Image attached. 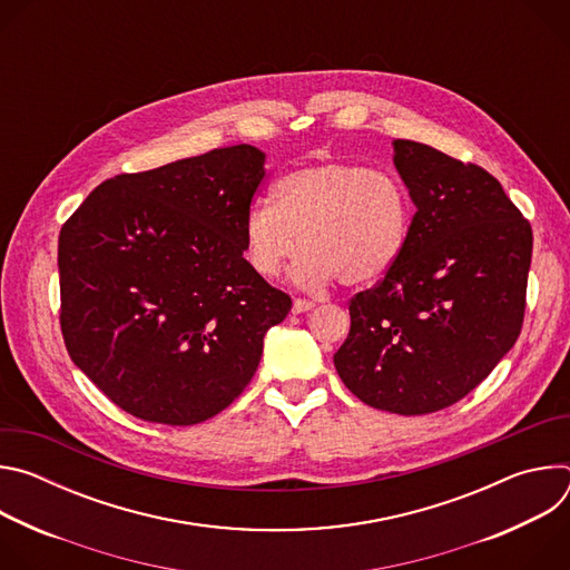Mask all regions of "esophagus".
I'll return each mask as SVG.
<instances>
[{
  "label": "esophagus",
  "instance_id": "esophagus-1",
  "mask_svg": "<svg viewBox=\"0 0 570 570\" xmlns=\"http://www.w3.org/2000/svg\"><path fill=\"white\" fill-rule=\"evenodd\" d=\"M315 306V302H311V299H302V297H297L295 302H293V313H306V311H311Z\"/></svg>",
  "mask_w": 570,
  "mask_h": 570
}]
</instances>
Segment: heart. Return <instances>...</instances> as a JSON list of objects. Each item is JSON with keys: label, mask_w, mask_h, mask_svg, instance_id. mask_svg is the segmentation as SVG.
<instances>
[{"label": "heart", "mask_w": 570, "mask_h": 570, "mask_svg": "<svg viewBox=\"0 0 570 570\" xmlns=\"http://www.w3.org/2000/svg\"><path fill=\"white\" fill-rule=\"evenodd\" d=\"M275 203L246 216V259L262 277H277L299 253L293 279L322 288L381 282L399 262L411 229V200L387 171L352 161L315 159L275 183Z\"/></svg>", "instance_id": "obj_1"}]
</instances>
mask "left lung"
<instances>
[{
  "mask_svg": "<svg viewBox=\"0 0 570 570\" xmlns=\"http://www.w3.org/2000/svg\"><path fill=\"white\" fill-rule=\"evenodd\" d=\"M392 144L417 212L394 268L352 297L334 365L372 409L429 415L466 396L517 343L532 227L484 169L420 141Z\"/></svg>",
  "mask_w": 570,
  "mask_h": 570,
  "instance_id": "obj_1",
  "label": "left lung"
}]
</instances>
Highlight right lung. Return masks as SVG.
<instances>
[{
	"instance_id": "1",
	"label": "right lung",
	"mask_w": 570,
	"mask_h": 570,
	"mask_svg": "<svg viewBox=\"0 0 570 570\" xmlns=\"http://www.w3.org/2000/svg\"><path fill=\"white\" fill-rule=\"evenodd\" d=\"M266 155L238 144L99 185L58 238L60 330L121 411L191 426L246 390L291 311L243 257Z\"/></svg>"
}]
</instances>
